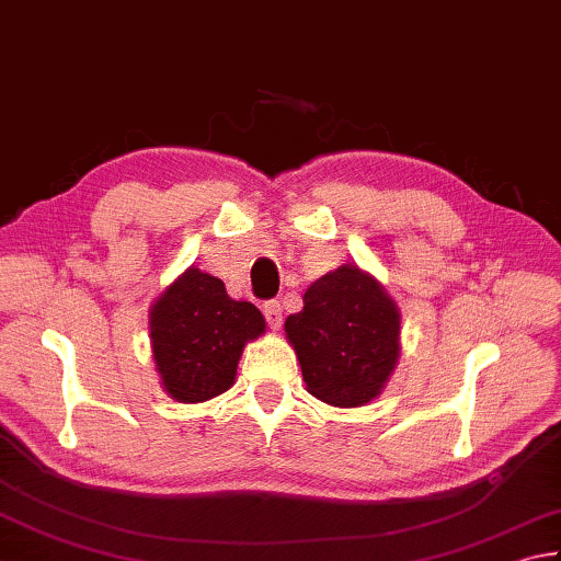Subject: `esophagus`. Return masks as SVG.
Listing matches in <instances>:
<instances>
[{
  "mask_svg": "<svg viewBox=\"0 0 561 561\" xmlns=\"http://www.w3.org/2000/svg\"><path fill=\"white\" fill-rule=\"evenodd\" d=\"M263 314H266V322L271 324V330H278L283 324V305L278 300H268L263 305Z\"/></svg>",
  "mask_w": 561,
  "mask_h": 561,
  "instance_id": "1",
  "label": "esophagus"
}]
</instances>
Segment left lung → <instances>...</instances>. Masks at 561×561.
Returning a JSON list of instances; mask_svg holds the SVG:
<instances>
[{"label":"left lung","instance_id":"obj_1","mask_svg":"<svg viewBox=\"0 0 561 561\" xmlns=\"http://www.w3.org/2000/svg\"><path fill=\"white\" fill-rule=\"evenodd\" d=\"M285 336L308 393L334 408L371 403L400 358V310L374 276L352 263L317 278Z\"/></svg>","mask_w":561,"mask_h":561}]
</instances>
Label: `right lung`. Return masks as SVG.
Here are the masks:
<instances>
[{"label":"right lung","instance_id":"add662e5","mask_svg":"<svg viewBox=\"0 0 561 561\" xmlns=\"http://www.w3.org/2000/svg\"><path fill=\"white\" fill-rule=\"evenodd\" d=\"M149 332L165 393L178 403H205L234 386L241 352L266 332V320L193 266L151 305Z\"/></svg>","mask_w":561,"mask_h":561}]
</instances>
